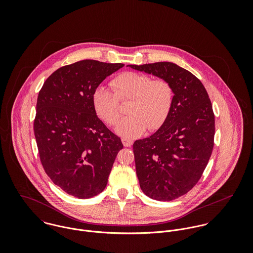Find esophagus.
<instances>
[{"mask_svg":"<svg viewBox=\"0 0 253 253\" xmlns=\"http://www.w3.org/2000/svg\"><path fill=\"white\" fill-rule=\"evenodd\" d=\"M122 142L125 147H130L131 145L133 144V141L127 138H122Z\"/></svg>","mask_w":253,"mask_h":253,"instance_id":"esophagus-1","label":"esophagus"}]
</instances>
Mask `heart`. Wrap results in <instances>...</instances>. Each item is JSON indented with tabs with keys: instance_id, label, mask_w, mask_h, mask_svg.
Here are the masks:
<instances>
[{
	"instance_id": "1",
	"label": "heart",
	"mask_w": 253,
	"mask_h": 253,
	"mask_svg": "<svg viewBox=\"0 0 253 253\" xmlns=\"http://www.w3.org/2000/svg\"><path fill=\"white\" fill-rule=\"evenodd\" d=\"M113 91L98 86L92 93L96 115L109 126L116 125L122 111L120 102L128 103L127 114L116 127L125 138H134L145 130L159 128L168 118L173 102V88L166 79H152L146 74L125 72L111 82Z\"/></svg>"
}]
</instances>
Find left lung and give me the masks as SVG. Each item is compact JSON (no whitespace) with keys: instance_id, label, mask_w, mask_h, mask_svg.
<instances>
[{"instance_id":"1","label":"left lung","mask_w":253,"mask_h":253,"mask_svg":"<svg viewBox=\"0 0 253 253\" xmlns=\"http://www.w3.org/2000/svg\"><path fill=\"white\" fill-rule=\"evenodd\" d=\"M128 66L172 85L168 118L154 134L133 143V153L145 195L163 202L175 200L200 180L211 156L215 121L211 99L196 76L172 62Z\"/></svg>"}]
</instances>
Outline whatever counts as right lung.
I'll list each match as a JSON object with an SVG mask.
<instances>
[{
  "mask_svg": "<svg viewBox=\"0 0 253 253\" xmlns=\"http://www.w3.org/2000/svg\"><path fill=\"white\" fill-rule=\"evenodd\" d=\"M125 64L85 59L52 73L37 100L34 132L47 176L64 192L88 199L106 187L121 138L96 116L92 93Z\"/></svg>",
  "mask_w": 253,
  "mask_h": 253,
  "instance_id": "obj_1",
  "label": "right lung"
}]
</instances>
